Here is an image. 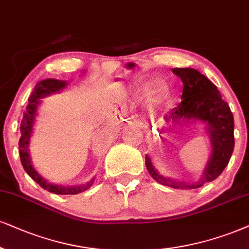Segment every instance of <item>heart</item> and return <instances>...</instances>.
I'll use <instances>...</instances> for the list:
<instances>
[{
	"mask_svg": "<svg viewBox=\"0 0 249 249\" xmlns=\"http://www.w3.org/2000/svg\"><path fill=\"white\" fill-rule=\"evenodd\" d=\"M166 96H167V92H166V90H164V89H160V90H159L158 92H157V100H164L165 98H166Z\"/></svg>",
	"mask_w": 249,
	"mask_h": 249,
	"instance_id": "obj_1",
	"label": "heart"
}]
</instances>
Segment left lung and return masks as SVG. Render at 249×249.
Here are the masks:
<instances>
[{
    "label": "left lung",
    "mask_w": 249,
    "mask_h": 249,
    "mask_svg": "<svg viewBox=\"0 0 249 249\" xmlns=\"http://www.w3.org/2000/svg\"><path fill=\"white\" fill-rule=\"evenodd\" d=\"M172 71L183 83L182 100L164 119L167 122L172 120L174 124L181 121L203 124L210 141V158L199 180L192 183L164 177L156 170L148 155L145 156V166L150 176L161 185L177 189L199 188L205 182L218 178L228 166L234 149V120L218 89L204 75L193 68H174Z\"/></svg>",
    "instance_id": "obj_1"
}]
</instances>
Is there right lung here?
I'll return each instance as SVG.
<instances>
[{
    "label": "right lung",
    "mask_w": 249,
    "mask_h": 249,
    "mask_svg": "<svg viewBox=\"0 0 249 249\" xmlns=\"http://www.w3.org/2000/svg\"><path fill=\"white\" fill-rule=\"evenodd\" d=\"M67 85H68V82L67 81H60V79L54 78H46L40 81L39 83H36V85L35 89H33L32 93H31V96L29 98V105L26 106V110L24 112L23 119H21V136L19 139V143H18V145H19L20 161L26 173L29 174L39 186H41L42 188L57 195H75L79 194V193L82 192H85V190H88L92 186V183L94 182V178H96L93 177L90 181H88V182L75 186H62L56 185V183H51L36 172L32 164V160H31L29 149L31 136H32L33 125H35L36 114H38V107L40 104H41V99L45 97L51 96V94L59 93V92L67 88Z\"/></svg>",
    "instance_id": "obj_1"
}]
</instances>
